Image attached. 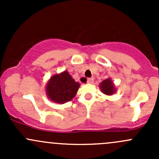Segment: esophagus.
Segmentation results:
<instances>
[{
  "instance_id": "34e87169",
  "label": "esophagus",
  "mask_w": 159,
  "mask_h": 159,
  "mask_svg": "<svg viewBox=\"0 0 159 159\" xmlns=\"http://www.w3.org/2000/svg\"><path fill=\"white\" fill-rule=\"evenodd\" d=\"M93 81H94V79H93L92 78H88L87 82L89 83V84H92Z\"/></svg>"
}]
</instances>
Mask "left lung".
Returning <instances> with one entry per match:
<instances>
[{"label":"left lung","mask_w":159,"mask_h":159,"mask_svg":"<svg viewBox=\"0 0 159 159\" xmlns=\"http://www.w3.org/2000/svg\"><path fill=\"white\" fill-rule=\"evenodd\" d=\"M101 91L106 95L111 96L116 92V87L111 78H107L99 84Z\"/></svg>","instance_id":"1"}]
</instances>
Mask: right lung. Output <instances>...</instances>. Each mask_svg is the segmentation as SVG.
Here are the masks:
<instances>
[{"label": "right lung", "mask_w": 159, "mask_h": 159, "mask_svg": "<svg viewBox=\"0 0 159 159\" xmlns=\"http://www.w3.org/2000/svg\"><path fill=\"white\" fill-rule=\"evenodd\" d=\"M80 84L67 70L51 77L45 87L48 98L54 103L65 104L75 97Z\"/></svg>", "instance_id": "obj_1"}]
</instances>
